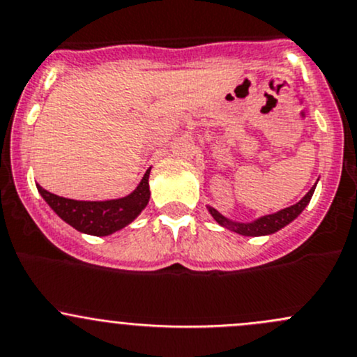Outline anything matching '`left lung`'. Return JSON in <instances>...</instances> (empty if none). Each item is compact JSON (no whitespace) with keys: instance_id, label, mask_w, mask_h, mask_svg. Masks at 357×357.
<instances>
[{"instance_id":"left-lung-1","label":"left lung","mask_w":357,"mask_h":357,"mask_svg":"<svg viewBox=\"0 0 357 357\" xmlns=\"http://www.w3.org/2000/svg\"><path fill=\"white\" fill-rule=\"evenodd\" d=\"M314 187H316V183L311 187L310 192H307L306 196L299 201V203L289 206V208L280 209V211H277V213H271V215L259 216V218H256L255 222H248V223L234 222V220H229L227 216H223L222 213L216 211L215 208H211V206H208V209H209V213H211L213 218L216 220V223H218V225L225 227V229L232 230V232H235V234L248 235V237L270 235V234L278 232L280 229H284L285 225H289L290 222H294V220H296L297 216L304 211V208L310 204L311 197H313Z\"/></svg>"}]
</instances>
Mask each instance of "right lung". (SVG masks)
<instances>
[{
  "label": "right lung",
  "mask_w": 357,
  "mask_h": 357,
  "mask_svg": "<svg viewBox=\"0 0 357 357\" xmlns=\"http://www.w3.org/2000/svg\"><path fill=\"white\" fill-rule=\"evenodd\" d=\"M149 168L128 196L108 201H77L47 192L38 185L43 199L63 222L82 234L105 237L134 222L149 203Z\"/></svg>",
  "instance_id": "right-lung-1"
}]
</instances>
